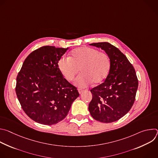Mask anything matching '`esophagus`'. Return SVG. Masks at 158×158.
Masks as SVG:
<instances>
[{
    "mask_svg": "<svg viewBox=\"0 0 158 158\" xmlns=\"http://www.w3.org/2000/svg\"><path fill=\"white\" fill-rule=\"evenodd\" d=\"M77 90H78V92H79V94H82V93L84 91V90L81 89H78Z\"/></svg>",
    "mask_w": 158,
    "mask_h": 158,
    "instance_id": "1",
    "label": "esophagus"
}]
</instances>
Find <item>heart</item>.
Instances as JSON below:
<instances>
[{
  "label": "heart",
  "instance_id": "1",
  "mask_svg": "<svg viewBox=\"0 0 158 158\" xmlns=\"http://www.w3.org/2000/svg\"><path fill=\"white\" fill-rule=\"evenodd\" d=\"M57 64L61 74L68 81H72L80 70L81 74L77 77L75 84L84 87L92 82L94 85L102 82L109 74L111 63L106 53L81 47L74 50L70 57H61Z\"/></svg>",
  "mask_w": 158,
  "mask_h": 158
}]
</instances>
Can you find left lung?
<instances>
[{
    "instance_id": "obj_1",
    "label": "left lung",
    "mask_w": 158,
    "mask_h": 158,
    "mask_svg": "<svg viewBox=\"0 0 158 158\" xmlns=\"http://www.w3.org/2000/svg\"><path fill=\"white\" fill-rule=\"evenodd\" d=\"M104 50L110 59V68L105 81L93 88L89 104L92 117L109 123L123 117L132 107L138 87V80L126 56L109 42L90 44Z\"/></svg>"
}]
</instances>
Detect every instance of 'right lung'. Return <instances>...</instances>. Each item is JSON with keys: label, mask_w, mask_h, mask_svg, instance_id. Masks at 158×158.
<instances>
[{"label": "right lung", "mask_w": 158, "mask_h": 158, "mask_svg": "<svg viewBox=\"0 0 158 158\" xmlns=\"http://www.w3.org/2000/svg\"><path fill=\"white\" fill-rule=\"evenodd\" d=\"M67 49L41 47L26 57L17 74L18 100L25 113L38 123L52 125L61 121L79 96L58 68V61Z\"/></svg>", "instance_id": "add662e5"}]
</instances>
